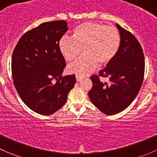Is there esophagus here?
<instances>
[{
    "label": "esophagus",
    "mask_w": 157,
    "mask_h": 157,
    "mask_svg": "<svg viewBox=\"0 0 157 157\" xmlns=\"http://www.w3.org/2000/svg\"><path fill=\"white\" fill-rule=\"evenodd\" d=\"M82 78H83V77H80V76H78V75H76V80H77V82H79V81H80V80H82Z\"/></svg>",
    "instance_id": "esophagus-1"
}]
</instances>
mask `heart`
<instances>
[{
    "label": "heart",
    "instance_id": "obj_1",
    "mask_svg": "<svg viewBox=\"0 0 157 157\" xmlns=\"http://www.w3.org/2000/svg\"><path fill=\"white\" fill-rule=\"evenodd\" d=\"M120 45V35L113 26L98 22H87L74 28L72 38L62 37L59 47L67 62H72L84 55L67 67V71L85 76L95 70L98 65H108L114 59Z\"/></svg>",
    "mask_w": 157,
    "mask_h": 157
}]
</instances>
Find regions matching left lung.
Instances as JSON below:
<instances>
[{"mask_svg":"<svg viewBox=\"0 0 157 157\" xmlns=\"http://www.w3.org/2000/svg\"><path fill=\"white\" fill-rule=\"evenodd\" d=\"M117 27L120 34V48L114 59L98 74L108 77L109 82H101L96 75L90 77L92 87L89 97L107 115L116 114L129 106L144 80V57L141 45L132 33L118 24Z\"/></svg>","mask_w":157,"mask_h":157,"instance_id":"left-lung-1","label":"left lung"}]
</instances>
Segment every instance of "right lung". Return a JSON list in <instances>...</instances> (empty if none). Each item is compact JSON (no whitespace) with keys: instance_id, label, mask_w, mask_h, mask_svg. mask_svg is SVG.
<instances>
[{"instance_id":"add662e5","label":"right lung","mask_w":157,"mask_h":157,"mask_svg":"<svg viewBox=\"0 0 157 157\" xmlns=\"http://www.w3.org/2000/svg\"><path fill=\"white\" fill-rule=\"evenodd\" d=\"M67 29L65 20L42 23L23 34L13 50L15 88L22 101L40 114L59 110L76 83L74 74L62 76L66 65L59 43Z\"/></svg>"}]
</instances>
